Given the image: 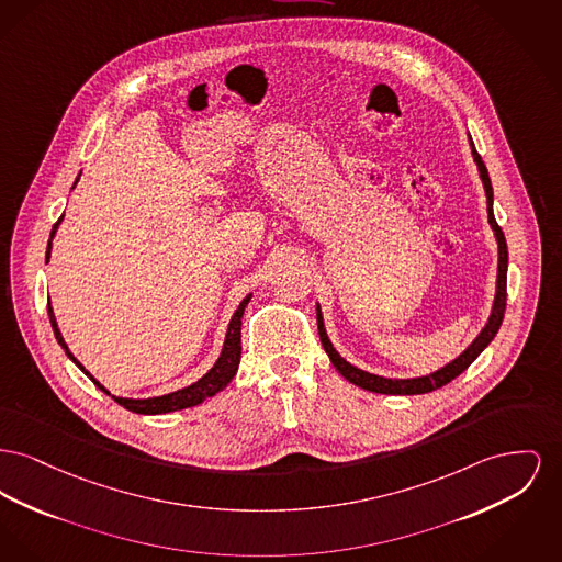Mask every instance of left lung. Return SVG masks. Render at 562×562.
<instances>
[{
    "label": "left lung",
    "instance_id": "obj_1",
    "mask_svg": "<svg viewBox=\"0 0 562 562\" xmlns=\"http://www.w3.org/2000/svg\"><path fill=\"white\" fill-rule=\"evenodd\" d=\"M471 150H473V159H475V164H477L482 182H484V189H486L488 221H491V225H493V229H495L496 241H498V276H496L495 305H493V314H491V318H488V325L482 329V333L475 337V341L462 352L457 361L446 364L443 369H439V371H435V373H430V375H425V378H414V380H389V378H380V375L367 373V371H361V369L346 363V361L335 352V348L330 346L329 337H327V333H325V325H323V316H321V310H318L316 316H318V335H321L323 348L327 350L333 367H335L348 382H352L355 386H361L364 391L380 393V395H425V393H432V391L446 386L448 382H452L454 378H459L462 371L480 357V352L495 339L496 330L501 327L503 316H505V305H507V241H505L503 229L498 227V223L495 221V212H493V184H491V178H488V169L484 166L482 157L477 155L473 142H471Z\"/></svg>",
    "mask_w": 562,
    "mask_h": 562
}]
</instances>
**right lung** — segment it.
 Masks as SVG:
<instances>
[{
    "label": "right lung",
    "mask_w": 562,
    "mask_h": 562,
    "mask_svg": "<svg viewBox=\"0 0 562 562\" xmlns=\"http://www.w3.org/2000/svg\"><path fill=\"white\" fill-rule=\"evenodd\" d=\"M59 221H61V218H59ZM59 221L53 225L50 237L55 235V229H57ZM48 255H50V239H48V248H46V261H48ZM248 301H250V297L244 299V301L239 303V307L235 310V314H233L221 359L216 361V364H214L199 382L187 386V389H182V391H176V393H169V395L155 396V398H121V396H112V398H114L119 405H123L125 409L135 412V414H167V412H178V409H184V407H193V405L203 403L205 398L221 393V391L232 382L233 375H235V371H237V364H239V357H241V314H244V307H246ZM48 318H50V325H53V330H55V337H57V341L61 344V348L66 350L67 357L93 380V384H95L98 389H101L105 395H110V393L101 386L100 382H98L82 364L78 363V361L71 357V352L67 350L66 341H64L61 333L57 329V321H55V314H53L50 303H48Z\"/></svg>",
    "instance_id": "right-lung-1"
}]
</instances>
